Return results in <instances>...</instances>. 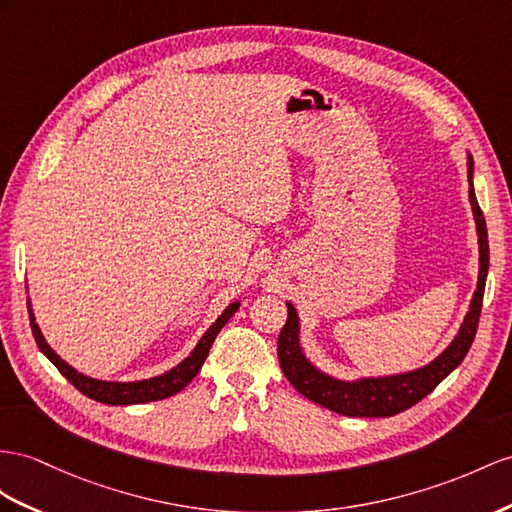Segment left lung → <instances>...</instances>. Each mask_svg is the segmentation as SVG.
I'll list each match as a JSON object with an SVG mask.
<instances>
[{"label": "left lung", "mask_w": 512, "mask_h": 512, "mask_svg": "<svg viewBox=\"0 0 512 512\" xmlns=\"http://www.w3.org/2000/svg\"><path fill=\"white\" fill-rule=\"evenodd\" d=\"M467 181H469V203L474 212L476 233H478V283L476 292L471 296L469 311L465 313L463 324L458 326V333L439 357L430 363L400 374L385 376H359L346 381L333 374H326L313 363L303 350L300 342V318L296 307L285 300L287 305V322L279 335V363L281 370L300 393L311 402H316L324 409L335 411L348 417H391L411 409L428 393L435 389L445 376L452 374L471 348L476 337L484 283L489 272V240H487V222H484L482 209L476 199L474 190V157L467 151Z\"/></svg>", "instance_id": "8db88e82"}]
</instances>
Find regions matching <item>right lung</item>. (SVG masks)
<instances>
[{"label": "right lung", "instance_id": "obj_1", "mask_svg": "<svg viewBox=\"0 0 512 512\" xmlns=\"http://www.w3.org/2000/svg\"><path fill=\"white\" fill-rule=\"evenodd\" d=\"M240 300H235L225 311L220 313L216 322L209 326V329L203 333L199 339V344L194 346L190 355L177 363L175 368H170L164 374H157L151 378H142V381H101V378H93L84 372H77L71 363L64 361L58 352L47 344V339L41 333V326L36 324V316L32 309V300L28 296V311H30V324H32V333L36 339V346L41 348L43 355L56 365L60 374L64 378L80 389L84 396L93 398L103 404H112V406H127V404H144V402H155V400H164L175 396L183 387H186L192 378L201 372L203 363L209 355V348H212L216 335L220 333L222 326H225L235 311L240 309Z\"/></svg>", "mask_w": 512, "mask_h": 512}]
</instances>
